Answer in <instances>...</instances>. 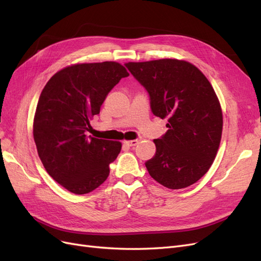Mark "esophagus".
I'll return each mask as SVG.
<instances>
[{
    "instance_id": "obj_1",
    "label": "esophagus",
    "mask_w": 261,
    "mask_h": 261,
    "mask_svg": "<svg viewBox=\"0 0 261 261\" xmlns=\"http://www.w3.org/2000/svg\"><path fill=\"white\" fill-rule=\"evenodd\" d=\"M138 139H135V140H127V141H124V144L126 145V146H128V147H134V146H136L137 144H138Z\"/></svg>"
}]
</instances>
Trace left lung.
<instances>
[{
    "instance_id": "1",
    "label": "left lung",
    "mask_w": 261,
    "mask_h": 261,
    "mask_svg": "<svg viewBox=\"0 0 261 261\" xmlns=\"http://www.w3.org/2000/svg\"><path fill=\"white\" fill-rule=\"evenodd\" d=\"M125 66L149 93L152 113L169 118L167 133L153 140L155 154L145 163L150 176L170 189L193 185L210 169L222 135V111L211 84L186 61Z\"/></svg>"
}]
</instances>
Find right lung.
Listing matches in <instances>:
<instances>
[{"mask_svg": "<svg viewBox=\"0 0 261 261\" xmlns=\"http://www.w3.org/2000/svg\"><path fill=\"white\" fill-rule=\"evenodd\" d=\"M129 76L116 62L84 63L61 69L39 98L34 139L49 175L76 195L88 194L108 178L120 141L87 136L108 93Z\"/></svg>", "mask_w": 261, "mask_h": 261, "instance_id": "1", "label": "right lung"}]
</instances>
